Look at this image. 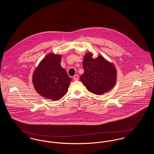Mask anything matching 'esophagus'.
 <instances>
[{
	"mask_svg": "<svg viewBox=\"0 0 154 154\" xmlns=\"http://www.w3.org/2000/svg\"><path fill=\"white\" fill-rule=\"evenodd\" d=\"M73 79L74 81H77L79 80V75L77 74L74 75L73 77Z\"/></svg>",
	"mask_w": 154,
	"mask_h": 154,
	"instance_id": "34e87169",
	"label": "esophagus"
}]
</instances>
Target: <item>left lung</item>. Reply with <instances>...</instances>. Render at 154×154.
I'll return each instance as SVG.
<instances>
[{
	"label": "left lung",
	"instance_id": "obj_1",
	"mask_svg": "<svg viewBox=\"0 0 154 154\" xmlns=\"http://www.w3.org/2000/svg\"><path fill=\"white\" fill-rule=\"evenodd\" d=\"M82 65L84 73L81 75L80 80L91 92L100 95L115 85L116 69L102 56L92 58V54L87 53L84 57Z\"/></svg>",
	"mask_w": 154,
	"mask_h": 154
}]
</instances>
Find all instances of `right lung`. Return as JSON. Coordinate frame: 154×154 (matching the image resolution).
<instances>
[{
	"label": "right lung",
	"mask_w": 154,
	"mask_h": 154,
	"mask_svg": "<svg viewBox=\"0 0 154 154\" xmlns=\"http://www.w3.org/2000/svg\"><path fill=\"white\" fill-rule=\"evenodd\" d=\"M62 56L47 55L33 74L32 81L37 92L46 99L57 101L67 92L71 78L60 66Z\"/></svg>",
	"instance_id": "1"
}]
</instances>
